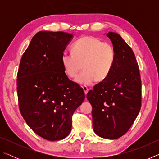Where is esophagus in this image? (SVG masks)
I'll return each mask as SVG.
<instances>
[{
	"label": "esophagus",
	"mask_w": 159,
	"mask_h": 159,
	"mask_svg": "<svg viewBox=\"0 0 159 159\" xmlns=\"http://www.w3.org/2000/svg\"><path fill=\"white\" fill-rule=\"evenodd\" d=\"M83 91H84V93H85V95H87V93H88V87L87 86H85V85H83Z\"/></svg>",
	"instance_id": "esophagus-1"
}]
</instances>
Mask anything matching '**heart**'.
<instances>
[{
	"mask_svg": "<svg viewBox=\"0 0 159 159\" xmlns=\"http://www.w3.org/2000/svg\"><path fill=\"white\" fill-rule=\"evenodd\" d=\"M72 54L64 53L61 64L70 79H75L81 71L76 81L80 85H90L94 81L105 80L112 71L116 61V52L109 43L95 37H80L71 45Z\"/></svg>",
	"mask_w": 159,
	"mask_h": 159,
	"instance_id": "1",
	"label": "heart"
}]
</instances>
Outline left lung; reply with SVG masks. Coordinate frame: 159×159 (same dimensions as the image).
Listing matches in <instances>:
<instances>
[{"label":"left lung","instance_id":"left-lung-1","mask_svg":"<svg viewBox=\"0 0 159 159\" xmlns=\"http://www.w3.org/2000/svg\"><path fill=\"white\" fill-rule=\"evenodd\" d=\"M116 52L112 71L104 81L89 90L93 130L102 138H119L129 130L140 111L142 82L138 64L131 48L120 35L107 34Z\"/></svg>","mask_w":159,"mask_h":159}]
</instances>
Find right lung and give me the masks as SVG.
<instances>
[{
	"instance_id": "obj_1",
	"label": "right lung",
	"mask_w": 159,
	"mask_h": 159,
	"mask_svg": "<svg viewBox=\"0 0 159 159\" xmlns=\"http://www.w3.org/2000/svg\"><path fill=\"white\" fill-rule=\"evenodd\" d=\"M72 37L62 31L38 32L24 52L17 72L21 114L34 133L49 141L68 136L72 116L85 99L83 88L69 80L61 64Z\"/></svg>"
}]
</instances>
